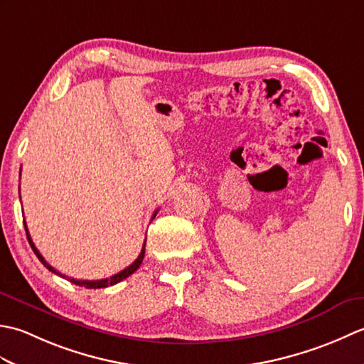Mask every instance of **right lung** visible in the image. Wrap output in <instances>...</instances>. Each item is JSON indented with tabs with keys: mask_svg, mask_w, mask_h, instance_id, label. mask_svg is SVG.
I'll return each mask as SVG.
<instances>
[{
	"mask_svg": "<svg viewBox=\"0 0 364 364\" xmlns=\"http://www.w3.org/2000/svg\"><path fill=\"white\" fill-rule=\"evenodd\" d=\"M156 213H158V211H154V214H153V218H151V219H154V215H156ZM25 230H26V236H28V241H29L31 249H33V252L36 253V257L38 258V261H41L42 264H43L46 269L51 270L53 274H56V275H59V277H64V278H67V280H70L72 283L78 284V286H84V288H87V289L107 288V286H112V284H115V283H119V282H122V280H125L127 277H129L131 274H134L136 270L139 269V266L142 264V259H144V255H145V242H144L142 250H141V253H139V257L134 259L133 264H129L127 269L120 270L119 274H115V275H112V277H109V278H103V280H92V282H90V280H76V278H68V277H65L64 274H60L59 270H56V269H54L53 266H50L48 262H46V261H45V258H43L42 255H41V252L37 250V247L34 245L33 239H31V236H29V233H28V227H26V223H25Z\"/></svg>",
	"mask_w": 364,
	"mask_h": 364,
	"instance_id": "add662e5",
	"label": "right lung"
}]
</instances>
